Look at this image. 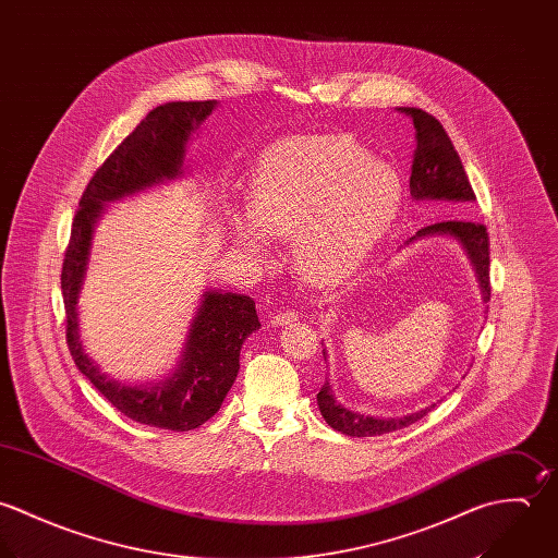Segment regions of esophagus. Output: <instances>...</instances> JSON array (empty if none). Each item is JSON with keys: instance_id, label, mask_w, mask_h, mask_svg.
<instances>
[{"instance_id": "obj_1", "label": "esophagus", "mask_w": 558, "mask_h": 558, "mask_svg": "<svg viewBox=\"0 0 558 558\" xmlns=\"http://www.w3.org/2000/svg\"><path fill=\"white\" fill-rule=\"evenodd\" d=\"M300 317H298V313L295 311H291V308H287V311H278V313H274V317H271V326H287V324H293V322H298Z\"/></svg>"}]
</instances>
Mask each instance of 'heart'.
<instances>
[{
  "label": "heart",
  "instance_id": "1",
  "mask_svg": "<svg viewBox=\"0 0 558 558\" xmlns=\"http://www.w3.org/2000/svg\"><path fill=\"white\" fill-rule=\"evenodd\" d=\"M403 203L399 174L344 135H298L263 150L250 207L228 211L232 241L260 263L269 239L291 236V265L315 287L353 276Z\"/></svg>",
  "mask_w": 558,
  "mask_h": 558
}]
</instances>
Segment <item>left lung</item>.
<instances>
[{"label":"left lung","mask_w":558,"mask_h":558,"mask_svg":"<svg viewBox=\"0 0 558 558\" xmlns=\"http://www.w3.org/2000/svg\"><path fill=\"white\" fill-rule=\"evenodd\" d=\"M401 112L412 118L416 129V150L412 161V177H410V194L414 201H442V203H474L476 196L472 192V185L468 181V174L461 166V159L445 131L438 118L432 113L423 112L418 108H401ZM454 211V207H452ZM418 236H450L454 239L465 256L470 258L476 280L481 287L483 302H489L492 287H489V236L487 228L483 223L468 222L461 218L448 220V222L432 223L421 228L408 243L416 241ZM324 357H328L324 349ZM317 403L322 410V416L326 423L344 436L353 438H371V436H384L397 429H403L423 416L432 408H425L421 412L397 416V418H377V416H364L357 412H351L336 403L330 381L326 379L324 388L317 395Z\"/></svg>","instance_id":"1"}]
</instances>
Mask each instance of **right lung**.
Masks as SVG:
<instances>
[{"label":"right lung","mask_w":558,"mask_h":558,"mask_svg":"<svg viewBox=\"0 0 558 558\" xmlns=\"http://www.w3.org/2000/svg\"><path fill=\"white\" fill-rule=\"evenodd\" d=\"M216 106V101H174L148 112L90 179L82 194L62 263L66 342L77 368L120 414L140 425L170 432L196 429L220 410L239 373L241 344L260 328L254 300L236 293L205 291L174 373L163 381L146 386L120 384L88 357L80 340L77 300L95 223L106 203L181 177L185 144Z\"/></svg>","instance_id":"right-lung-1"}]
</instances>
